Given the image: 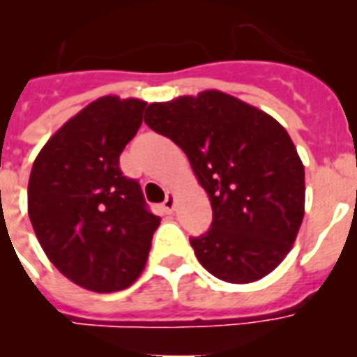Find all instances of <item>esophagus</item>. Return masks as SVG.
I'll list each match as a JSON object with an SVG mask.
<instances>
[{
    "instance_id": "obj_1",
    "label": "esophagus",
    "mask_w": 357,
    "mask_h": 357,
    "mask_svg": "<svg viewBox=\"0 0 357 357\" xmlns=\"http://www.w3.org/2000/svg\"><path fill=\"white\" fill-rule=\"evenodd\" d=\"M162 209L164 213H168V214L173 213V209H175V197H173V193L166 195V200L162 202Z\"/></svg>"
}]
</instances>
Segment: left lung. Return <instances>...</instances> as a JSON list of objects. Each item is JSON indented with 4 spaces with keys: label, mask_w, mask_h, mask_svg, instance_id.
I'll return each instance as SVG.
<instances>
[{
    "label": "left lung",
    "mask_w": 357,
    "mask_h": 357,
    "mask_svg": "<svg viewBox=\"0 0 357 357\" xmlns=\"http://www.w3.org/2000/svg\"><path fill=\"white\" fill-rule=\"evenodd\" d=\"M144 123L184 150L213 207L189 238L218 279L247 284L275 270L304 218V166L282 125L220 91L150 103Z\"/></svg>",
    "instance_id": "left-lung-1"
}]
</instances>
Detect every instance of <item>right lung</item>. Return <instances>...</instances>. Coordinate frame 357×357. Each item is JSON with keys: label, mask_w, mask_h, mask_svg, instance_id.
Segmentation results:
<instances>
[{"label": "right lung", "mask_w": 357, "mask_h": 357, "mask_svg": "<svg viewBox=\"0 0 357 357\" xmlns=\"http://www.w3.org/2000/svg\"><path fill=\"white\" fill-rule=\"evenodd\" d=\"M146 102L103 96L82 109L39 151L28 182V216L62 275L98 293L125 289L143 272L160 218L119 155Z\"/></svg>", "instance_id": "right-lung-1"}]
</instances>
